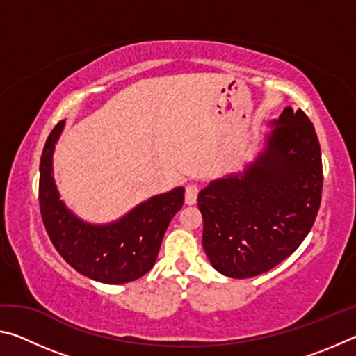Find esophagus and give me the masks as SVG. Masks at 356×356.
Returning a JSON list of instances; mask_svg holds the SVG:
<instances>
[{
    "mask_svg": "<svg viewBox=\"0 0 356 356\" xmlns=\"http://www.w3.org/2000/svg\"><path fill=\"white\" fill-rule=\"evenodd\" d=\"M197 193H200V186L196 184H188L185 186V204L193 206L197 201Z\"/></svg>",
    "mask_w": 356,
    "mask_h": 356,
    "instance_id": "1",
    "label": "esophagus"
}]
</instances>
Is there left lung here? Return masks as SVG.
<instances>
[{
  "instance_id": "left-lung-1",
  "label": "left lung",
  "mask_w": 356,
  "mask_h": 356,
  "mask_svg": "<svg viewBox=\"0 0 356 356\" xmlns=\"http://www.w3.org/2000/svg\"><path fill=\"white\" fill-rule=\"evenodd\" d=\"M270 131L267 146L243 174L200 191L202 246L229 278L268 272L308 236L322 201V154L314 125L291 106Z\"/></svg>"
}]
</instances>
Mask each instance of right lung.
Here are the masks:
<instances>
[{
    "mask_svg": "<svg viewBox=\"0 0 356 356\" xmlns=\"http://www.w3.org/2000/svg\"><path fill=\"white\" fill-rule=\"evenodd\" d=\"M64 129L58 122L40 156L39 206L53 246L78 273L105 284H124L154 267L172 216L184 206L182 186L140 204L111 225L84 222L59 200L53 180V150Z\"/></svg>",
    "mask_w": 356,
    "mask_h": 356,
    "instance_id": "add662e5",
    "label": "right lung"
}]
</instances>
